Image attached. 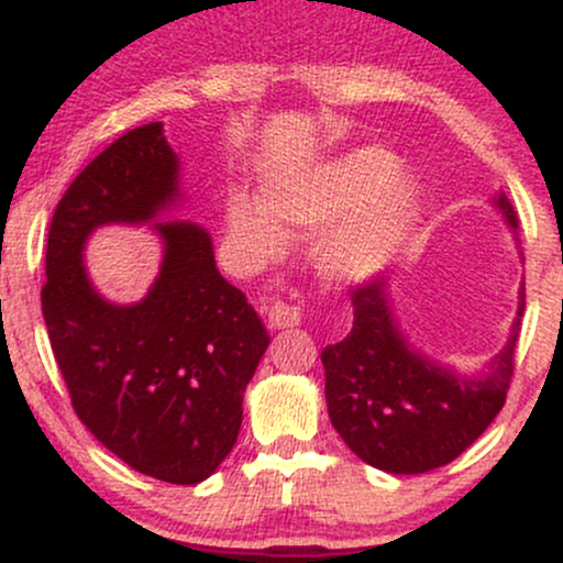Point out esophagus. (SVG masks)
Instances as JSON below:
<instances>
[{
  "label": "esophagus",
  "mask_w": 563,
  "mask_h": 563,
  "mask_svg": "<svg viewBox=\"0 0 563 563\" xmlns=\"http://www.w3.org/2000/svg\"><path fill=\"white\" fill-rule=\"evenodd\" d=\"M267 322L269 328H296L301 322V309L294 307V303H283V301H275L273 307H269V314H267Z\"/></svg>",
  "instance_id": "34e87169"
}]
</instances>
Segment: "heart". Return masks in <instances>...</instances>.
<instances>
[{"mask_svg": "<svg viewBox=\"0 0 563 563\" xmlns=\"http://www.w3.org/2000/svg\"><path fill=\"white\" fill-rule=\"evenodd\" d=\"M397 161L384 147H360L312 174L264 185L260 200L232 196L228 222L232 235L260 256L280 254L288 228L312 230L352 213L322 245L333 273L365 277L384 267L418 206V185L395 177Z\"/></svg>", "mask_w": 563, "mask_h": 563, "instance_id": "obj_1", "label": "heart"}]
</instances>
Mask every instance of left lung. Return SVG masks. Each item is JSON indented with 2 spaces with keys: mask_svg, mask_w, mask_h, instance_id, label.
I'll return each instance as SVG.
<instances>
[{
  "mask_svg": "<svg viewBox=\"0 0 563 563\" xmlns=\"http://www.w3.org/2000/svg\"><path fill=\"white\" fill-rule=\"evenodd\" d=\"M495 206L519 230L506 192ZM354 325L322 349L328 416L346 448L386 474H426L448 466L479 439L506 405L525 314V288L508 344L479 378L421 357L394 320L384 277L352 288Z\"/></svg>",
  "mask_w": 563,
  "mask_h": 563,
  "instance_id": "8db88e82",
  "label": "left lung"
}]
</instances>
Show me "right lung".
<instances>
[{
	"label": "right lung",
	"instance_id": "obj_1",
	"mask_svg": "<svg viewBox=\"0 0 563 563\" xmlns=\"http://www.w3.org/2000/svg\"><path fill=\"white\" fill-rule=\"evenodd\" d=\"M177 174L164 124L153 121L70 183L49 222L42 312L79 421L140 474L198 484L241 431L243 391L269 344L260 314L219 275L198 224H156L161 273L129 307L102 299L81 260L100 224L151 222L174 203Z\"/></svg>",
	"mask_w": 563,
	"mask_h": 563
}]
</instances>
